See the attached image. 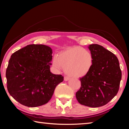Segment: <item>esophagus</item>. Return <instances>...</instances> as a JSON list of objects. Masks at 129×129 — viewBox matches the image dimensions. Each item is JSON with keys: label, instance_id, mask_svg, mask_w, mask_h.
Masks as SVG:
<instances>
[{"label": "esophagus", "instance_id": "34e87169", "mask_svg": "<svg viewBox=\"0 0 129 129\" xmlns=\"http://www.w3.org/2000/svg\"><path fill=\"white\" fill-rule=\"evenodd\" d=\"M69 80V77H68V76H64V80L65 81H68V80Z\"/></svg>", "mask_w": 129, "mask_h": 129}]
</instances>
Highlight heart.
<instances>
[{
  "label": "heart",
  "mask_w": 129,
  "mask_h": 129,
  "mask_svg": "<svg viewBox=\"0 0 129 129\" xmlns=\"http://www.w3.org/2000/svg\"><path fill=\"white\" fill-rule=\"evenodd\" d=\"M53 66L57 69L61 67L70 77H84L90 71L93 64L91 52L81 47H73L64 50L53 59Z\"/></svg>",
  "instance_id": "heart-1"
}]
</instances>
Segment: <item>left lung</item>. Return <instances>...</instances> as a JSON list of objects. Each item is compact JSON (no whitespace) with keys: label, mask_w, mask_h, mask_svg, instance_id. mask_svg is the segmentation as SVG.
Listing matches in <instances>:
<instances>
[{"label":"left lung","mask_w":129,"mask_h":129,"mask_svg":"<svg viewBox=\"0 0 129 129\" xmlns=\"http://www.w3.org/2000/svg\"><path fill=\"white\" fill-rule=\"evenodd\" d=\"M93 64L89 72L80 78L81 88L76 93L82 105L98 108L105 105L119 90L122 72L117 56L99 44H90Z\"/></svg>","instance_id":"1"}]
</instances>
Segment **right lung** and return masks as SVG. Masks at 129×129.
<instances>
[{
  "mask_svg": "<svg viewBox=\"0 0 129 129\" xmlns=\"http://www.w3.org/2000/svg\"><path fill=\"white\" fill-rule=\"evenodd\" d=\"M52 50L42 44H30L13 53L6 70L10 94L23 105L37 107L47 104L54 89L64 80L50 72Z\"/></svg>",
  "mask_w": 129,
  "mask_h": 129,
  "instance_id": "1",
  "label": "right lung"
}]
</instances>
